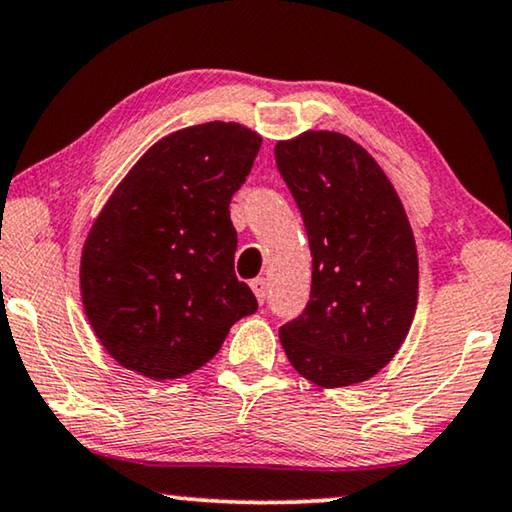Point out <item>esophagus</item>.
Wrapping results in <instances>:
<instances>
[{
    "label": "esophagus",
    "instance_id": "34e87169",
    "mask_svg": "<svg viewBox=\"0 0 512 512\" xmlns=\"http://www.w3.org/2000/svg\"><path fill=\"white\" fill-rule=\"evenodd\" d=\"M250 289H253V292H255V296H257V301H259V303H264V301H266V280H264V278H255V280H250Z\"/></svg>",
    "mask_w": 512,
    "mask_h": 512
}]
</instances>
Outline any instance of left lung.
<instances>
[{"label": "left lung", "instance_id": "left-lung-1", "mask_svg": "<svg viewBox=\"0 0 512 512\" xmlns=\"http://www.w3.org/2000/svg\"><path fill=\"white\" fill-rule=\"evenodd\" d=\"M276 163L303 216L310 301L280 326L282 349L322 388L375 377L398 354L418 303L409 218L377 160L352 137L305 131L276 144Z\"/></svg>", "mask_w": 512, "mask_h": 512}]
</instances>
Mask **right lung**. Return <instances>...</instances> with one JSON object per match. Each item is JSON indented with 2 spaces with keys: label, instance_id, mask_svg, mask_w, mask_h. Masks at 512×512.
<instances>
[{
  "label": "right lung",
  "instance_id": "add662e5",
  "mask_svg": "<svg viewBox=\"0 0 512 512\" xmlns=\"http://www.w3.org/2000/svg\"><path fill=\"white\" fill-rule=\"evenodd\" d=\"M262 137L209 121L158 140L114 188L87 234L80 292L114 361L177 379L218 354L257 299L234 273L232 195Z\"/></svg>",
  "mask_w": 512,
  "mask_h": 512
}]
</instances>
